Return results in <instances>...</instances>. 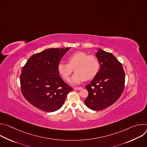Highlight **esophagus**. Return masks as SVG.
I'll return each mask as SVG.
<instances>
[{"label":"esophagus","instance_id":"1","mask_svg":"<svg viewBox=\"0 0 147 147\" xmlns=\"http://www.w3.org/2000/svg\"><path fill=\"white\" fill-rule=\"evenodd\" d=\"M74 89H76L77 90H80L82 89V87H74Z\"/></svg>","mask_w":147,"mask_h":147}]
</instances>
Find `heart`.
I'll list each match as a JSON object with an SVG mask.
<instances>
[{
    "label": "heart",
    "instance_id": "heart-1",
    "mask_svg": "<svg viewBox=\"0 0 147 147\" xmlns=\"http://www.w3.org/2000/svg\"><path fill=\"white\" fill-rule=\"evenodd\" d=\"M68 63H60L57 69L63 78L67 80L74 70L76 71L70 81L79 83L86 78L91 79L95 76L99 69L97 57L84 52H76L67 58Z\"/></svg>",
    "mask_w": 147,
    "mask_h": 147
}]
</instances>
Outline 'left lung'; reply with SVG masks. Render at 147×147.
Instances as JSON below:
<instances>
[{"label": "left lung", "mask_w": 147, "mask_h": 147, "mask_svg": "<svg viewBox=\"0 0 147 147\" xmlns=\"http://www.w3.org/2000/svg\"><path fill=\"white\" fill-rule=\"evenodd\" d=\"M96 56L100 68L86 87L88 95L84 102L90 109L101 111L111 106L121 95L125 73L121 63L111 53L99 49Z\"/></svg>", "instance_id": "1"}]
</instances>
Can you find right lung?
Wrapping results in <instances>:
<instances>
[{"instance_id":"obj_1","label":"right lung","mask_w":147,"mask_h":147,"mask_svg":"<svg viewBox=\"0 0 147 147\" xmlns=\"http://www.w3.org/2000/svg\"><path fill=\"white\" fill-rule=\"evenodd\" d=\"M70 48H49L33 55L23 66L20 80L25 99L47 112L59 109L72 87L61 79L57 66Z\"/></svg>"}]
</instances>
